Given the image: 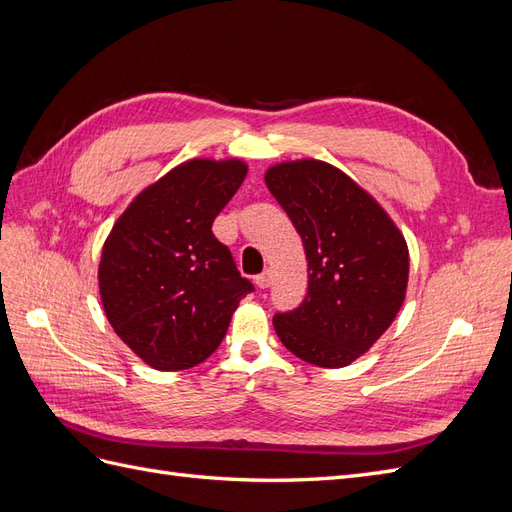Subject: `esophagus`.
I'll use <instances>...</instances> for the list:
<instances>
[{
  "mask_svg": "<svg viewBox=\"0 0 512 512\" xmlns=\"http://www.w3.org/2000/svg\"><path fill=\"white\" fill-rule=\"evenodd\" d=\"M271 280H273V275H271V271L267 269V271H262L260 275H256V286L265 290V288L271 286Z\"/></svg>",
  "mask_w": 512,
  "mask_h": 512,
  "instance_id": "obj_1",
  "label": "esophagus"
}]
</instances>
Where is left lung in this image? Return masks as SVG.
<instances>
[{"label":"left lung","instance_id":"obj_1","mask_svg":"<svg viewBox=\"0 0 512 512\" xmlns=\"http://www.w3.org/2000/svg\"><path fill=\"white\" fill-rule=\"evenodd\" d=\"M267 188L288 213L307 256V294L277 312L282 344L318 367H344L391 327L408 286V247L365 190L327 162L267 170Z\"/></svg>","mask_w":512,"mask_h":512}]
</instances>
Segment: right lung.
<instances>
[{
	"instance_id": "add662e5",
	"label": "right lung",
	"mask_w": 512,
	"mask_h": 512,
	"mask_svg": "<svg viewBox=\"0 0 512 512\" xmlns=\"http://www.w3.org/2000/svg\"><path fill=\"white\" fill-rule=\"evenodd\" d=\"M245 173L239 160L185 162L138 194L104 243L106 318L153 369L203 363L254 290L211 230Z\"/></svg>"
}]
</instances>
